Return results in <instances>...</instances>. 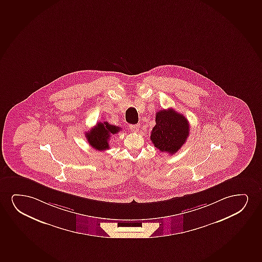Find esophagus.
I'll return each instance as SVG.
<instances>
[{
  "instance_id": "esophagus-1",
  "label": "esophagus",
  "mask_w": 262,
  "mask_h": 262,
  "mask_svg": "<svg viewBox=\"0 0 262 262\" xmlns=\"http://www.w3.org/2000/svg\"><path fill=\"white\" fill-rule=\"evenodd\" d=\"M129 129H130L133 133H138L139 129H140V124H130V125H129Z\"/></svg>"
}]
</instances>
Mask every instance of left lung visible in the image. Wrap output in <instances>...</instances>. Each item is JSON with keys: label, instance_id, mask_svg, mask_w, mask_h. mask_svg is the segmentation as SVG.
Instances as JSON below:
<instances>
[{"label": "left lung", "instance_id": "8db88e82", "mask_svg": "<svg viewBox=\"0 0 262 262\" xmlns=\"http://www.w3.org/2000/svg\"><path fill=\"white\" fill-rule=\"evenodd\" d=\"M156 123L150 136L154 146L161 152L176 153L189 135L187 118L173 108L163 109L156 114Z\"/></svg>", "mask_w": 262, "mask_h": 262}]
</instances>
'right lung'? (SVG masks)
<instances>
[{"mask_svg": "<svg viewBox=\"0 0 262 262\" xmlns=\"http://www.w3.org/2000/svg\"><path fill=\"white\" fill-rule=\"evenodd\" d=\"M121 129L118 126L109 124L107 122H98L91 132L86 133V138L93 148L104 151L109 148V139L114 134L119 133Z\"/></svg>", "mask_w": 262, "mask_h": 262, "instance_id": "add662e5", "label": "right lung"}]
</instances>
